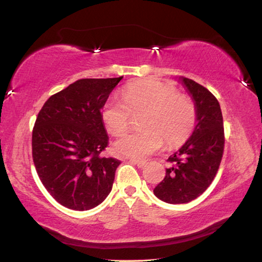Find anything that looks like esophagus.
Segmentation results:
<instances>
[{
    "label": "esophagus",
    "mask_w": 262,
    "mask_h": 262,
    "mask_svg": "<svg viewBox=\"0 0 262 262\" xmlns=\"http://www.w3.org/2000/svg\"><path fill=\"white\" fill-rule=\"evenodd\" d=\"M132 163H134L135 165H137L139 167H143L145 164H147V162L143 161V159H135V158H132L130 159Z\"/></svg>",
    "instance_id": "esophagus-1"
}]
</instances>
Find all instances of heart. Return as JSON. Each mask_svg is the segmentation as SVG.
I'll return each mask as SVG.
<instances>
[{"instance_id":"1","label":"heart","mask_w":262,"mask_h":262,"mask_svg":"<svg viewBox=\"0 0 262 262\" xmlns=\"http://www.w3.org/2000/svg\"><path fill=\"white\" fill-rule=\"evenodd\" d=\"M122 99L110 98L101 107L106 129L119 136L130 127L133 115H141L140 130L122 135L114 144L118 155L142 158L158 151L164 144L178 147L189 139L198 122V107L192 98L158 81L130 83Z\"/></svg>"}]
</instances>
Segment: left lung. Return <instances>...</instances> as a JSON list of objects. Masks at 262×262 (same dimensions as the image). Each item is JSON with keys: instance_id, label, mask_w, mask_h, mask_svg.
<instances>
[{"instance_id": "8db88e82", "label": "left lung", "mask_w": 262, "mask_h": 262, "mask_svg": "<svg viewBox=\"0 0 262 262\" xmlns=\"http://www.w3.org/2000/svg\"><path fill=\"white\" fill-rule=\"evenodd\" d=\"M198 107V123L192 136L168 157L171 164L164 179L154 189L167 203H187L209 187L219 171L224 151L223 115L216 97L194 82L183 78Z\"/></svg>"}]
</instances>
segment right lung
<instances>
[{
	"mask_svg": "<svg viewBox=\"0 0 262 262\" xmlns=\"http://www.w3.org/2000/svg\"><path fill=\"white\" fill-rule=\"evenodd\" d=\"M122 79L83 78L51 96L32 130V158L42 185L73 210H89L112 189L120 161L103 157L108 137L100 110Z\"/></svg>",
	"mask_w": 262,
	"mask_h": 262,
	"instance_id": "add662e5",
	"label": "right lung"
}]
</instances>
